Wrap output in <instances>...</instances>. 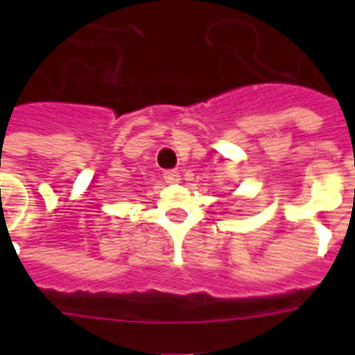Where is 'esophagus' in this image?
I'll list each match as a JSON object with an SVG mask.
<instances>
[{
  "instance_id": "esophagus-1",
  "label": "esophagus",
  "mask_w": 355,
  "mask_h": 355,
  "mask_svg": "<svg viewBox=\"0 0 355 355\" xmlns=\"http://www.w3.org/2000/svg\"><path fill=\"white\" fill-rule=\"evenodd\" d=\"M163 180H165V183L174 184V183H180L181 175L178 171H165L163 172Z\"/></svg>"
}]
</instances>
